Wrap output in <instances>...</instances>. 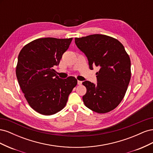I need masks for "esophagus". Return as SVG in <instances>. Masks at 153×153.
I'll return each instance as SVG.
<instances>
[{
  "label": "esophagus",
  "mask_w": 153,
  "mask_h": 153,
  "mask_svg": "<svg viewBox=\"0 0 153 153\" xmlns=\"http://www.w3.org/2000/svg\"><path fill=\"white\" fill-rule=\"evenodd\" d=\"M77 84H78V85H81L82 84V82L80 81V80H78L77 81Z\"/></svg>",
  "instance_id": "esophagus-1"
}]
</instances>
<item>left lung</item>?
<instances>
[{
	"label": "left lung",
	"mask_w": 153,
	"mask_h": 153,
	"mask_svg": "<svg viewBox=\"0 0 153 153\" xmlns=\"http://www.w3.org/2000/svg\"><path fill=\"white\" fill-rule=\"evenodd\" d=\"M76 47L84 53L89 68L100 67L96 84L82 82L87 89L82 99L91 110L104 114L116 108L126 94L131 78V61L121 43L112 37L92 34L75 38Z\"/></svg>",
	"instance_id": "8db88e82"
}]
</instances>
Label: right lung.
Segmentation results:
<instances>
[{
  "label": "right lung",
  "instance_id": "obj_1",
  "mask_svg": "<svg viewBox=\"0 0 153 153\" xmlns=\"http://www.w3.org/2000/svg\"><path fill=\"white\" fill-rule=\"evenodd\" d=\"M72 38H39L32 41L18 55L16 75L29 105L45 115L56 114L66 106L77 84L75 77L60 78L53 67L57 66Z\"/></svg>",
  "mask_w": 153,
  "mask_h": 153
}]
</instances>
